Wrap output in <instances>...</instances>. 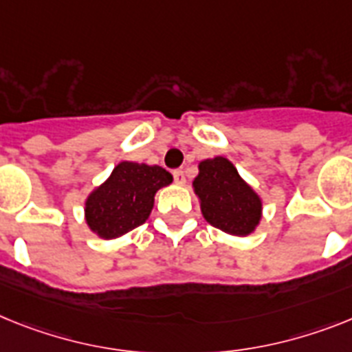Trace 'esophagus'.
<instances>
[{
	"mask_svg": "<svg viewBox=\"0 0 352 352\" xmlns=\"http://www.w3.org/2000/svg\"><path fill=\"white\" fill-rule=\"evenodd\" d=\"M173 181H175V184H179V186L186 184L184 171H182V170H175V171H173Z\"/></svg>",
	"mask_w": 352,
	"mask_h": 352,
	"instance_id": "esophagus-1",
	"label": "esophagus"
}]
</instances>
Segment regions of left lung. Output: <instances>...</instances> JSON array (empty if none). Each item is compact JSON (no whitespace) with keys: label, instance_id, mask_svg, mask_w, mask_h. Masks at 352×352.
<instances>
[{"label":"left lung","instance_id":"1","mask_svg":"<svg viewBox=\"0 0 352 352\" xmlns=\"http://www.w3.org/2000/svg\"><path fill=\"white\" fill-rule=\"evenodd\" d=\"M193 181L204 218L227 234L245 236L261 218V200L226 157L206 159Z\"/></svg>","mask_w":352,"mask_h":352}]
</instances>
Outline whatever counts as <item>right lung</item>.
<instances>
[{
  "mask_svg": "<svg viewBox=\"0 0 352 352\" xmlns=\"http://www.w3.org/2000/svg\"><path fill=\"white\" fill-rule=\"evenodd\" d=\"M171 181L170 171L161 166L120 162L85 202L87 226L105 240L143 226L152 211L155 191Z\"/></svg>",
  "mask_w": 352,
  "mask_h": 352,
  "instance_id": "obj_1",
  "label": "right lung"
}]
</instances>
